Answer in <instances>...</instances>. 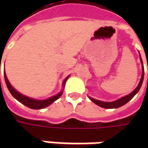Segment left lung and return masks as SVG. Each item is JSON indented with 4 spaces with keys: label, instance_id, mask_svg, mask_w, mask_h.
Listing matches in <instances>:
<instances>
[{
    "label": "left lung",
    "instance_id": "left-lung-1",
    "mask_svg": "<svg viewBox=\"0 0 148 148\" xmlns=\"http://www.w3.org/2000/svg\"><path fill=\"white\" fill-rule=\"evenodd\" d=\"M140 62L142 63V75H141V78H140V81L137 87L135 89V90L130 93L129 94H127L126 96L123 97H121L120 99L116 100V101H111V102H107V101H99V100H96L93 98V97H89L90 98L93 103H95L97 106H100L101 108H104V109H117V108H120L121 106H124L125 104H127L129 101H130L132 97H133L136 94L139 90H140V87L142 86L143 84V77H144V68H143V61H142V58H141V56L140 55ZM148 69V67H147Z\"/></svg>",
    "mask_w": 148,
    "mask_h": 148
}]
</instances>
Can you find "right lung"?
Here are the masks:
<instances>
[{
    "label": "right lung",
    "instance_id": "1",
    "mask_svg": "<svg viewBox=\"0 0 148 148\" xmlns=\"http://www.w3.org/2000/svg\"><path fill=\"white\" fill-rule=\"evenodd\" d=\"M4 76H5V83L7 85V87H8L9 92L11 93L12 97H14L15 99H16L18 101H20L21 104H23L24 106H26L28 108L32 109H44L46 107H47L50 105H51L52 103L55 102L56 100H58L60 97L62 96V94L63 93V88L65 86V84H66V82L67 81V79L70 77V75L66 77L62 82V90L55 96H52L51 97H49L47 99L45 100H38L35 99V98H32V97H29L25 96V95H23L22 93H19L17 90H16L12 86V85L9 82V81L8 80V77L6 76V74H5V71H4Z\"/></svg>",
    "mask_w": 148,
    "mask_h": 148
}]
</instances>
